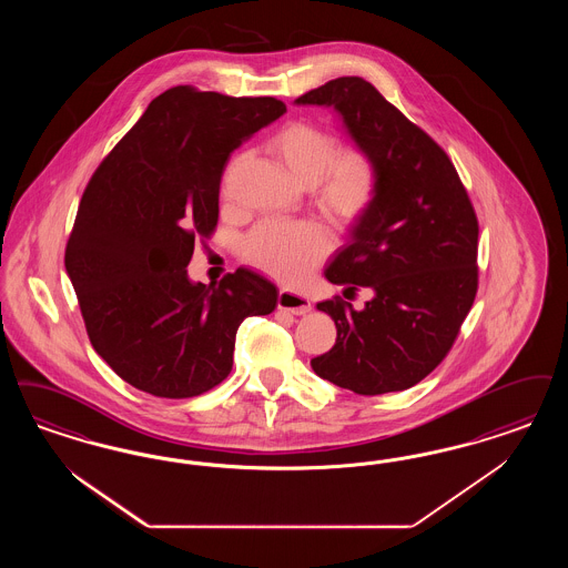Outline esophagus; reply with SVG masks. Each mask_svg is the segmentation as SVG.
<instances>
[{
	"instance_id": "34e87169",
	"label": "esophagus",
	"mask_w": 568,
	"mask_h": 568,
	"mask_svg": "<svg viewBox=\"0 0 568 568\" xmlns=\"http://www.w3.org/2000/svg\"><path fill=\"white\" fill-rule=\"evenodd\" d=\"M276 306L283 308V311H290L292 315H306L311 313V302L306 295L294 294V292H278L276 297Z\"/></svg>"
}]
</instances>
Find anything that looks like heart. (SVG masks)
I'll return each mask as SVG.
<instances>
[{"label": "heart", "instance_id": "b5f03b06", "mask_svg": "<svg viewBox=\"0 0 568 568\" xmlns=\"http://www.w3.org/2000/svg\"><path fill=\"white\" fill-rule=\"evenodd\" d=\"M268 150L295 182L315 187V204L334 226L359 224L376 203L378 166L359 145L338 148L329 131L295 120L271 136ZM327 247V234L313 222H264L251 230L243 251L253 266L295 285L315 271Z\"/></svg>", "mask_w": 568, "mask_h": 568}]
</instances>
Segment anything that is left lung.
<instances>
[{
  "mask_svg": "<svg viewBox=\"0 0 568 568\" xmlns=\"http://www.w3.org/2000/svg\"><path fill=\"white\" fill-rule=\"evenodd\" d=\"M295 103L332 105L381 175L376 203L325 271L374 297L364 311L341 295L318 302L338 338L311 365L357 395L418 385L450 353L476 300V209L444 148L364 78L329 80Z\"/></svg>",
  "mask_w": 568,
  "mask_h": 568,
  "instance_id": "obj_1",
  "label": "left lung"
}]
</instances>
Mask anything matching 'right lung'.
<instances>
[{"label":"right lung","mask_w":568,"mask_h":568,"mask_svg":"<svg viewBox=\"0 0 568 568\" xmlns=\"http://www.w3.org/2000/svg\"><path fill=\"white\" fill-rule=\"evenodd\" d=\"M287 112L274 97L194 87L159 94L92 173L65 247L92 348L143 393L196 397L226 381L236 329L271 315L276 287L239 268L192 283L194 241L215 232L230 154Z\"/></svg>","instance_id":"1"}]
</instances>
